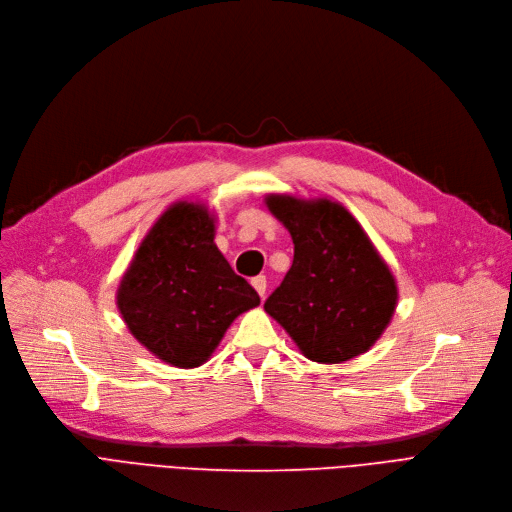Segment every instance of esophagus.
<instances>
[{
  "instance_id": "obj_1",
  "label": "esophagus",
  "mask_w": 512,
  "mask_h": 512,
  "mask_svg": "<svg viewBox=\"0 0 512 512\" xmlns=\"http://www.w3.org/2000/svg\"><path fill=\"white\" fill-rule=\"evenodd\" d=\"M252 285H254V289L258 291V294H260V298H264V294H266V277H264V275L254 277V279H252Z\"/></svg>"
}]
</instances>
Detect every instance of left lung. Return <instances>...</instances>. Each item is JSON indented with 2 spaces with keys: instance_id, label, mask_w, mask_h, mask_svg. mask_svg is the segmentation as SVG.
I'll return each mask as SVG.
<instances>
[{
  "instance_id": "1",
  "label": "left lung",
  "mask_w": 512,
  "mask_h": 512,
  "mask_svg": "<svg viewBox=\"0 0 512 512\" xmlns=\"http://www.w3.org/2000/svg\"><path fill=\"white\" fill-rule=\"evenodd\" d=\"M294 239V264L264 310L314 362L367 352L392 321L398 287L356 218L331 200L269 196Z\"/></svg>"
}]
</instances>
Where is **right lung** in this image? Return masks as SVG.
Returning <instances> with one entry per match:
<instances>
[{
    "label": "right lung",
    "instance_id": "1",
    "mask_svg": "<svg viewBox=\"0 0 512 512\" xmlns=\"http://www.w3.org/2000/svg\"><path fill=\"white\" fill-rule=\"evenodd\" d=\"M116 304L139 344L173 367L193 369L260 298L218 252L206 206L177 202L141 241Z\"/></svg>",
    "mask_w": 512,
    "mask_h": 512
}]
</instances>
